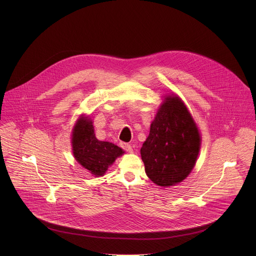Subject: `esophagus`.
<instances>
[{
  "instance_id": "1",
  "label": "esophagus",
  "mask_w": 256,
  "mask_h": 256,
  "mask_svg": "<svg viewBox=\"0 0 256 256\" xmlns=\"http://www.w3.org/2000/svg\"><path fill=\"white\" fill-rule=\"evenodd\" d=\"M120 147H122L124 150H126V152H128V153H132V146H130V144H126V142H120Z\"/></svg>"
}]
</instances>
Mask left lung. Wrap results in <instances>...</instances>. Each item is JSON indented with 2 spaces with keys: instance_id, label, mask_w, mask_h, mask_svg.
Returning a JSON list of instances; mask_svg holds the SVG:
<instances>
[{
  "instance_id": "8db88e82",
  "label": "left lung",
  "mask_w": 256,
  "mask_h": 256,
  "mask_svg": "<svg viewBox=\"0 0 256 256\" xmlns=\"http://www.w3.org/2000/svg\"><path fill=\"white\" fill-rule=\"evenodd\" d=\"M200 136L188 108L177 96H168L140 148L148 177L160 186L184 180L196 165Z\"/></svg>"
}]
</instances>
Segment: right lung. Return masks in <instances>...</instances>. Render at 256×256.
Listing matches in <instances>:
<instances>
[{"label":"right lung","instance_id":"1","mask_svg":"<svg viewBox=\"0 0 256 256\" xmlns=\"http://www.w3.org/2000/svg\"><path fill=\"white\" fill-rule=\"evenodd\" d=\"M72 153L76 160L92 174L101 176L108 166L124 154V151L112 142L96 138L90 118H81L72 134Z\"/></svg>","mask_w":256,"mask_h":256}]
</instances>
